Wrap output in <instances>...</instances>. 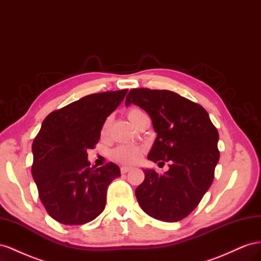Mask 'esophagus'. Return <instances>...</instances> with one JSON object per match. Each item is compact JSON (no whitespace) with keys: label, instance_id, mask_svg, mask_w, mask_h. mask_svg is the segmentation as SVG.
<instances>
[{"label":"esophagus","instance_id":"1","mask_svg":"<svg viewBox=\"0 0 261 261\" xmlns=\"http://www.w3.org/2000/svg\"><path fill=\"white\" fill-rule=\"evenodd\" d=\"M130 170H132L130 167H122V168H121V173H122V174H125V173L129 172Z\"/></svg>","mask_w":261,"mask_h":261}]
</instances>
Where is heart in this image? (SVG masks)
<instances>
[{"instance_id": "b5f03b06", "label": "heart", "mask_w": 261, "mask_h": 261, "mask_svg": "<svg viewBox=\"0 0 261 261\" xmlns=\"http://www.w3.org/2000/svg\"><path fill=\"white\" fill-rule=\"evenodd\" d=\"M145 113L141 111L139 109L133 108L127 111V117L128 120L133 123V125H135L138 118L140 116H143ZM109 128H110V121L107 120L102 126L101 129V136L102 137H107L109 134ZM143 153V149L137 146H128V145H123V146H118L115 149H113V151L111 152L112 159L116 162H120L123 164H134L136 163L139 159L140 155Z\"/></svg>"}]
</instances>
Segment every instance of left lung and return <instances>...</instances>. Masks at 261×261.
Masks as SVG:
<instances>
[{
    "label": "left lung",
    "instance_id": "8db88e82",
    "mask_svg": "<svg viewBox=\"0 0 261 261\" xmlns=\"http://www.w3.org/2000/svg\"><path fill=\"white\" fill-rule=\"evenodd\" d=\"M125 103L151 117L156 138L148 159L170 162L163 175L144 170L145 179L135 191L138 203L150 217L177 222L198 206L212 184L219 133L200 105L170 90L132 89Z\"/></svg>",
    "mask_w": 261,
    "mask_h": 261
}]
</instances>
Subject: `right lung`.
Listing matches in <instances>:
<instances>
[{"mask_svg":"<svg viewBox=\"0 0 261 261\" xmlns=\"http://www.w3.org/2000/svg\"><path fill=\"white\" fill-rule=\"evenodd\" d=\"M127 91L89 94L42 122L33 143L31 173L46 212L58 222L85 224L105 210L108 187L121 171L112 162L90 167L87 150L96 147L107 117Z\"/></svg>","mask_w":261,"mask_h":261,"instance_id":"obj_1","label":"right lung"}]
</instances>
